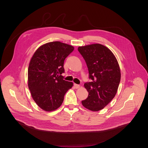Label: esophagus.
Here are the masks:
<instances>
[{
	"label": "esophagus",
	"mask_w": 148,
	"mask_h": 148,
	"mask_svg": "<svg viewBox=\"0 0 148 148\" xmlns=\"http://www.w3.org/2000/svg\"><path fill=\"white\" fill-rule=\"evenodd\" d=\"M74 86H75V88H79L80 87V85L79 84H75V83H74Z\"/></svg>",
	"instance_id": "34e87169"
}]
</instances>
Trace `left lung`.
I'll return each mask as SVG.
<instances>
[{"label":"left lung","mask_w":148,"mask_h":148,"mask_svg":"<svg viewBox=\"0 0 148 148\" xmlns=\"http://www.w3.org/2000/svg\"><path fill=\"white\" fill-rule=\"evenodd\" d=\"M78 51L85 61L91 80L84 84L89 94L82 103L90 110L99 111L107 106L117 93L121 79L119 65L113 53L103 45L79 47Z\"/></svg>","instance_id":"left-lung-1"}]
</instances>
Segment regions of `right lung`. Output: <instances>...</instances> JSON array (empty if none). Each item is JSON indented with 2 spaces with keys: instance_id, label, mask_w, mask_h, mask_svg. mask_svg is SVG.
Wrapping results in <instances>:
<instances>
[{
  "instance_id": "obj_1",
  "label": "right lung",
  "mask_w": 148,
  "mask_h": 148,
  "mask_svg": "<svg viewBox=\"0 0 148 148\" xmlns=\"http://www.w3.org/2000/svg\"><path fill=\"white\" fill-rule=\"evenodd\" d=\"M74 50L60 42L46 43L34 54L28 66V85L32 97L40 108L52 111L62 104L66 92L73 83L63 79L64 63Z\"/></svg>"
}]
</instances>
